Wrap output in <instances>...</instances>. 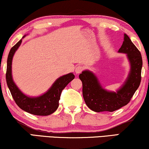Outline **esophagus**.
<instances>
[{
    "label": "esophagus",
    "instance_id": "esophagus-1",
    "mask_svg": "<svg viewBox=\"0 0 149 149\" xmlns=\"http://www.w3.org/2000/svg\"><path fill=\"white\" fill-rule=\"evenodd\" d=\"M83 69H84V67L81 66V65H79V66H77L76 67V68H75V72H76V74H79V73L82 72Z\"/></svg>",
    "mask_w": 149,
    "mask_h": 149
}]
</instances>
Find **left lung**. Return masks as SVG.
Returning <instances> with one entry per match:
<instances>
[{
	"instance_id": "left-lung-1",
	"label": "left lung",
	"mask_w": 149,
	"mask_h": 149,
	"mask_svg": "<svg viewBox=\"0 0 149 149\" xmlns=\"http://www.w3.org/2000/svg\"><path fill=\"white\" fill-rule=\"evenodd\" d=\"M118 52L126 54L130 70L125 82L116 91L103 88L97 77L90 70H84L79 74L83 83V96L85 103L96 113L113 112L127 104L140 84L142 56L126 34H124L123 44Z\"/></svg>"
}]
</instances>
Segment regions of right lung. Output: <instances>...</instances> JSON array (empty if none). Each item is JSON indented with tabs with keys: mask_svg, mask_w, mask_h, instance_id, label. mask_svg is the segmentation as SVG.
Here are the masks:
<instances>
[{
	"mask_svg": "<svg viewBox=\"0 0 149 149\" xmlns=\"http://www.w3.org/2000/svg\"><path fill=\"white\" fill-rule=\"evenodd\" d=\"M25 36L24 35L22 38ZM22 38L11 49L8 56L6 73L7 86L15 103L23 111L34 115H49L58 108L62 91L74 79V75L70 72L59 77L45 93L39 96L31 97L24 94L16 85L12 77V60L15 52L22 43Z\"/></svg>",
	"mask_w": 149,
	"mask_h": 149,
	"instance_id": "obj_1",
	"label": "right lung"
}]
</instances>
